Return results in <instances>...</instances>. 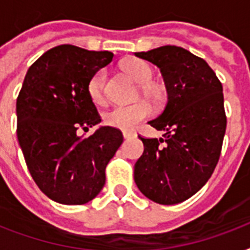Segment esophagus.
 Segmentation results:
<instances>
[{
    "instance_id": "34e87169",
    "label": "esophagus",
    "mask_w": 250,
    "mask_h": 250,
    "mask_svg": "<svg viewBox=\"0 0 250 250\" xmlns=\"http://www.w3.org/2000/svg\"><path fill=\"white\" fill-rule=\"evenodd\" d=\"M123 137L125 139H132V137H135V133L128 132V131H123Z\"/></svg>"
}]
</instances>
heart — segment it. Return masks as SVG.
I'll return each instance as SVG.
<instances>
[{
    "mask_svg": "<svg viewBox=\"0 0 250 250\" xmlns=\"http://www.w3.org/2000/svg\"><path fill=\"white\" fill-rule=\"evenodd\" d=\"M123 70L128 74L129 78H132L137 84L143 85V92L148 97H154V90L149 88L145 84H148L153 78V71L148 63L140 60H131L123 63ZM105 82L106 71L98 70L88 83V92L90 98L96 104H102L105 101ZM150 114V107L145 102H136L132 105H117L105 114L106 125L115 127V128L123 129V131H131L136 127L139 122L148 117Z\"/></svg>",
    "mask_w": 250,
    "mask_h": 250,
    "instance_id": "heart-1",
    "label": "heart"
}]
</instances>
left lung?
Here are the masks:
<instances>
[{
    "label": "left lung",
    "instance_id": "left-lung-1",
    "mask_svg": "<svg viewBox=\"0 0 250 250\" xmlns=\"http://www.w3.org/2000/svg\"><path fill=\"white\" fill-rule=\"evenodd\" d=\"M161 70L167 89L164 111L149 125L164 139H144L135 183L149 200L174 205L197 193L213 174L226 133L223 88L200 57L175 45L135 53Z\"/></svg>",
    "mask_w": 250,
    "mask_h": 250
}]
</instances>
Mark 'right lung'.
Wrapping results in <instances>:
<instances>
[{
    "instance_id": "1",
    "label": "right lung",
    "mask_w": 250,
    "mask_h": 250,
    "mask_svg": "<svg viewBox=\"0 0 250 250\" xmlns=\"http://www.w3.org/2000/svg\"><path fill=\"white\" fill-rule=\"evenodd\" d=\"M113 53L60 45L28 68L17 100V135L29 174L41 192L63 205H83L105 186V168L123 143L104 125L88 92L90 78Z\"/></svg>"
}]
</instances>
